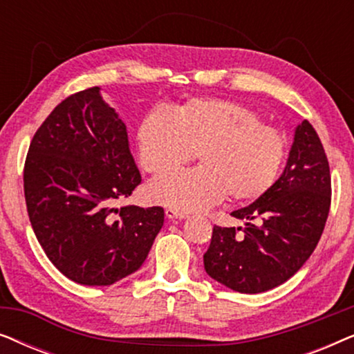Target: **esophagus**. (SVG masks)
Returning a JSON list of instances; mask_svg holds the SVG:
<instances>
[{
	"label": "esophagus",
	"mask_w": 354,
	"mask_h": 354,
	"mask_svg": "<svg viewBox=\"0 0 354 354\" xmlns=\"http://www.w3.org/2000/svg\"><path fill=\"white\" fill-rule=\"evenodd\" d=\"M166 217H167V219H178V221H182V219H185L187 214H183V212H180V211H176V209H171V207H167V209H166Z\"/></svg>",
	"instance_id": "esophagus-1"
}]
</instances>
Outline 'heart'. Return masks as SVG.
<instances>
[{
  "mask_svg": "<svg viewBox=\"0 0 354 354\" xmlns=\"http://www.w3.org/2000/svg\"><path fill=\"white\" fill-rule=\"evenodd\" d=\"M193 171L156 178L148 200L180 212L203 211L225 195L232 201L263 196L282 167L285 138L261 124L253 109L227 100H188L176 109L156 108L138 129V158L145 171L164 176L192 161Z\"/></svg>",
  "mask_w": 354,
  "mask_h": 354,
  "instance_id": "1",
  "label": "heart"
}]
</instances>
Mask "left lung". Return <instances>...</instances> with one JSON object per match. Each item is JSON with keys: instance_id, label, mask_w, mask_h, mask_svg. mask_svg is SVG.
I'll return each instance as SVG.
<instances>
[{"instance_id": "left-lung-1", "label": "left lung", "mask_w": 354, "mask_h": 354, "mask_svg": "<svg viewBox=\"0 0 354 354\" xmlns=\"http://www.w3.org/2000/svg\"><path fill=\"white\" fill-rule=\"evenodd\" d=\"M328 209L330 171L326 151L313 125L303 120L295 127L282 176L250 206L232 212L246 227L214 225L203 256L207 275L240 293L279 287L313 254Z\"/></svg>"}]
</instances>
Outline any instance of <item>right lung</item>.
<instances>
[{
    "label": "right lung",
    "mask_w": 354,
    "mask_h": 354,
    "mask_svg": "<svg viewBox=\"0 0 354 354\" xmlns=\"http://www.w3.org/2000/svg\"><path fill=\"white\" fill-rule=\"evenodd\" d=\"M140 182L127 125L100 86L53 109L28 148L24 195L38 243L61 274L101 287L142 268L164 209L114 207Z\"/></svg>",
    "instance_id": "right-lung-1"
}]
</instances>
